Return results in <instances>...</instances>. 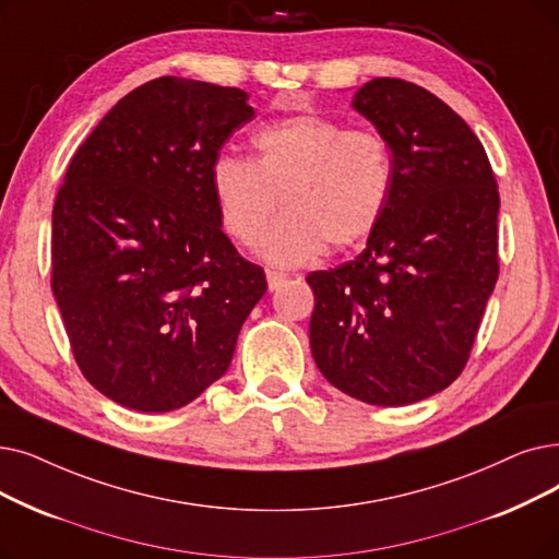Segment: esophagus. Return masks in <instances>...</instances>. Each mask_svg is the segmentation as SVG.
<instances>
[{
    "mask_svg": "<svg viewBox=\"0 0 559 559\" xmlns=\"http://www.w3.org/2000/svg\"><path fill=\"white\" fill-rule=\"evenodd\" d=\"M289 281V276L287 274H283V272H266V285H270V289L274 293V289H278L281 285H285Z\"/></svg>",
    "mask_w": 559,
    "mask_h": 559,
    "instance_id": "1",
    "label": "esophagus"
}]
</instances>
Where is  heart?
I'll return each mask as SVG.
<instances>
[{
	"instance_id": "b5f03b06",
	"label": "heart",
	"mask_w": 559,
	"mask_h": 559,
	"mask_svg": "<svg viewBox=\"0 0 559 559\" xmlns=\"http://www.w3.org/2000/svg\"><path fill=\"white\" fill-rule=\"evenodd\" d=\"M255 159L219 155L210 187L224 230L253 245L283 201L287 212L262 241L276 264H301L324 245L345 249L368 237L391 201L395 162L372 130L301 114L253 134Z\"/></svg>"
}]
</instances>
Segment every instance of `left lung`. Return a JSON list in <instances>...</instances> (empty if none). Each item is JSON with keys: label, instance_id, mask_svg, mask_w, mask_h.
I'll return each instance as SVG.
<instances>
[{"label": "left lung", "instance_id": "left-lung-1", "mask_svg": "<svg viewBox=\"0 0 559 559\" xmlns=\"http://www.w3.org/2000/svg\"><path fill=\"white\" fill-rule=\"evenodd\" d=\"M352 107L391 145L395 185L366 251L308 274L310 349L337 391L404 406L471 356L498 281V182L466 120L427 88L377 78Z\"/></svg>", "mask_w": 559, "mask_h": 559}]
</instances>
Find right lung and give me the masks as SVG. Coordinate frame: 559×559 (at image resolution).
I'll return each mask as SVG.
<instances>
[{
  "instance_id": "1",
  "label": "right lung",
  "mask_w": 559,
  "mask_h": 559,
  "mask_svg": "<svg viewBox=\"0 0 559 559\" xmlns=\"http://www.w3.org/2000/svg\"><path fill=\"white\" fill-rule=\"evenodd\" d=\"M249 93L182 78L130 91L70 159L52 210V293L86 381L164 414L230 366L266 293L222 230L210 168Z\"/></svg>"
}]
</instances>
